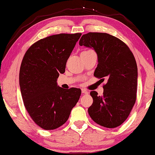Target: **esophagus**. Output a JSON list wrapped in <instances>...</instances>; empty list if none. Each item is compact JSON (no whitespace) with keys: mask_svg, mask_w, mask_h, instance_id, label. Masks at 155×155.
Listing matches in <instances>:
<instances>
[{"mask_svg":"<svg viewBox=\"0 0 155 155\" xmlns=\"http://www.w3.org/2000/svg\"><path fill=\"white\" fill-rule=\"evenodd\" d=\"M81 92H82L83 94H87V93H88V91L86 90L85 89H82Z\"/></svg>","mask_w":155,"mask_h":155,"instance_id":"obj_1","label":"esophagus"}]
</instances>
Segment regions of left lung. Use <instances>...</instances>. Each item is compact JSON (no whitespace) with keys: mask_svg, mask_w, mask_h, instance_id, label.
<instances>
[{"mask_svg":"<svg viewBox=\"0 0 155 155\" xmlns=\"http://www.w3.org/2000/svg\"><path fill=\"white\" fill-rule=\"evenodd\" d=\"M81 46L94 49L98 65L94 76L106 80L101 97L96 91L90 95L93 103L88 113L94 122L107 128L119 126L128 117L137 99V65L126 43L107 33L83 34Z\"/></svg>","mask_w":155,"mask_h":155,"instance_id":"8db88e82","label":"left lung"}]
</instances>
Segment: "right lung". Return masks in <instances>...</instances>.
I'll use <instances>...</instances> for the list:
<instances>
[{
    "label": "right lung",
    "mask_w": 155,
    "mask_h": 155,
    "mask_svg": "<svg viewBox=\"0 0 155 155\" xmlns=\"http://www.w3.org/2000/svg\"><path fill=\"white\" fill-rule=\"evenodd\" d=\"M81 36H50L34 43L24 55L19 73L22 98L29 116L44 130L64 124L80 98L79 88L63 89L56 81Z\"/></svg>",
    "instance_id": "obj_1"
}]
</instances>
